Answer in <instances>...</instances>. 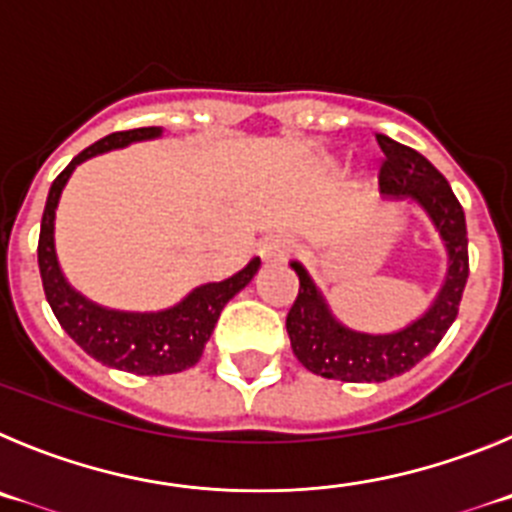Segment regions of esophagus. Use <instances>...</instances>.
Returning a JSON list of instances; mask_svg holds the SVG:
<instances>
[{
  "label": "esophagus",
  "instance_id": "1",
  "mask_svg": "<svg viewBox=\"0 0 512 512\" xmlns=\"http://www.w3.org/2000/svg\"><path fill=\"white\" fill-rule=\"evenodd\" d=\"M293 240L283 237V234H272L260 245V255L265 262H283L293 252Z\"/></svg>",
  "mask_w": 512,
  "mask_h": 512
}]
</instances>
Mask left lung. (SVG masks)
Returning <instances> with one entry per match:
<instances>
[{"label": "left lung", "mask_w": 512, "mask_h": 512, "mask_svg": "<svg viewBox=\"0 0 512 512\" xmlns=\"http://www.w3.org/2000/svg\"><path fill=\"white\" fill-rule=\"evenodd\" d=\"M376 141L384 151L379 171L381 194L391 199H412L422 207L447 250V275L437 298L417 321L394 333H361L343 326L331 313L308 270L300 262H290L300 280L298 298L285 321L293 353L313 374L353 384L394 379L429 356L455 323L470 275L465 212L452 186L414 148L401 146L384 133H379Z\"/></svg>", "instance_id": "1"}]
</instances>
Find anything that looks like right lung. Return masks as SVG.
I'll return each instance as SVG.
<instances>
[{
	"label": "right lung",
	"mask_w": 512,
	"mask_h": 512,
	"mask_svg": "<svg viewBox=\"0 0 512 512\" xmlns=\"http://www.w3.org/2000/svg\"><path fill=\"white\" fill-rule=\"evenodd\" d=\"M159 136V126L133 128V131L111 133L80 151L65 166V171L52 181L45 212H42L40 245H37L45 298L65 333L103 366H113V369L138 376L179 374L197 364L224 305L260 270V257H252L240 272H234L232 278L199 285L174 308L156 310V313H128V310L103 308L80 295L65 280L55 255V209L75 166L105 154V151H113V148Z\"/></svg>",
	"instance_id": "right-lung-1"
}]
</instances>
